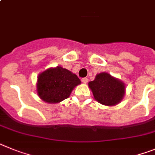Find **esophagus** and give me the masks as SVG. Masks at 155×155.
Here are the masks:
<instances>
[{
	"instance_id": "esophagus-1",
	"label": "esophagus",
	"mask_w": 155,
	"mask_h": 155,
	"mask_svg": "<svg viewBox=\"0 0 155 155\" xmlns=\"http://www.w3.org/2000/svg\"><path fill=\"white\" fill-rule=\"evenodd\" d=\"M82 82H83V83H87L88 82V79L87 78H83L82 79Z\"/></svg>"
}]
</instances>
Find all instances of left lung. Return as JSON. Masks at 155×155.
Segmentation results:
<instances>
[{
	"instance_id": "obj_1",
	"label": "left lung",
	"mask_w": 155,
	"mask_h": 155,
	"mask_svg": "<svg viewBox=\"0 0 155 155\" xmlns=\"http://www.w3.org/2000/svg\"><path fill=\"white\" fill-rule=\"evenodd\" d=\"M95 100L106 106H114L123 99L126 86L123 82L107 72L97 74L94 81L89 82Z\"/></svg>"
}]
</instances>
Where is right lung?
<instances>
[{"mask_svg":"<svg viewBox=\"0 0 155 155\" xmlns=\"http://www.w3.org/2000/svg\"><path fill=\"white\" fill-rule=\"evenodd\" d=\"M81 83L76 74L61 66L50 68L39 75L37 92L40 99L49 104L59 103L68 98Z\"/></svg>","mask_w":155,"mask_h":155,"instance_id":"1","label":"right lung"}]
</instances>
